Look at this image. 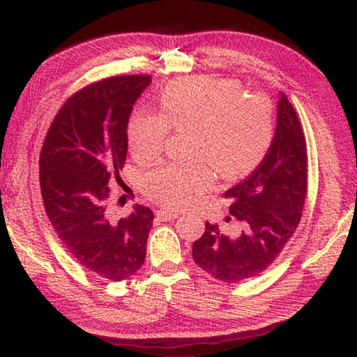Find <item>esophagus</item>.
<instances>
[{"label":"esophagus","mask_w":357,"mask_h":357,"mask_svg":"<svg viewBox=\"0 0 357 357\" xmlns=\"http://www.w3.org/2000/svg\"><path fill=\"white\" fill-rule=\"evenodd\" d=\"M155 215L159 217V219H162V220H173V219H178V213L176 211H167V209H159V211H155Z\"/></svg>","instance_id":"34e87169"}]
</instances>
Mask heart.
Here are the masks:
<instances>
[{"label": "heart", "mask_w": 357, "mask_h": 357, "mask_svg": "<svg viewBox=\"0 0 357 357\" xmlns=\"http://www.w3.org/2000/svg\"><path fill=\"white\" fill-rule=\"evenodd\" d=\"M160 114L137 112L129 123L130 151L138 160L160 153L168 130H190V155L209 162L222 178L250 173L268 154L274 137L273 105L263 94L243 93L228 78L189 77L168 83L159 94ZM206 164H170L143 178L148 197L179 208L193 193L213 185Z\"/></svg>", "instance_id": "1"}]
</instances>
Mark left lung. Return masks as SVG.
<instances>
[{"mask_svg":"<svg viewBox=\"0 0 357 357\" xmlns=\"http://www.w3.org/2000/svg\"><path fill=\"white\" fill-rule=\"evenodd\" d=\"M305 193V138L293 105L279 91L275 134L268 154L250 176L225 192L238 227L223 234L219 225L206 222L203 236L192 247L195 263L227 283L263 273L298 228Z\"/></svg>","mask_w":357,"mask_h":357,"instance_id":"1","label":"left lung"}]
</instances>
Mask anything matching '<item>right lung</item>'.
Instances as JSON below:
<instances>
[{
	"mask_svg": "<svg viewBox=\"0 0 357 357\" xmlns=\"http://www.w3.org/2000/svg\"><path fill=\"white\" fill-rule=\"evenodd\" d=\"M149 75H121L83 88L66 102L40 151V190L58 238L83 268L121 282L146 257L154 214L135 204L126 219L107 214L108 181L128 155L132 108Z\"/></svg>",
	"mask_w": 357,
	"mask_h": 357,
	"instance_id": "add662e5",
	"label": "right lung"
}]
</instances>
